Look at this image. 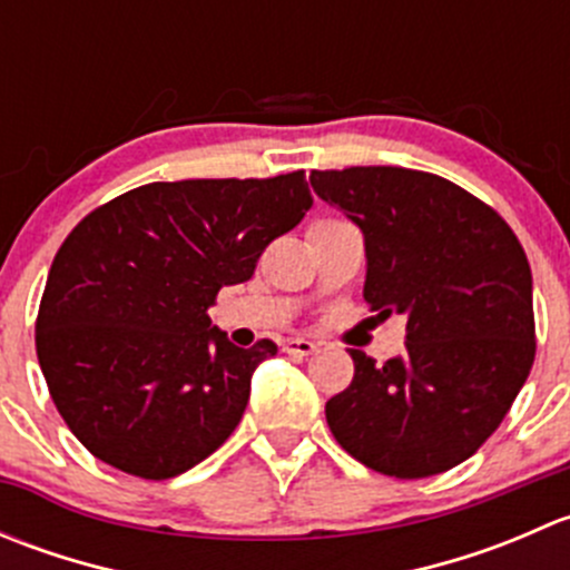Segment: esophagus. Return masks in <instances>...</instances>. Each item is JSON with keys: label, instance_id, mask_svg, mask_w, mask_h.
Segmentation results:
<instances>
[{"label": "esophagus", "instance_id": "1", "mask_svg": "<svg viewBox=\"0 0 570 570\" xmlns=\"http://www.w3.org/2000/svg\"><path fill=\"white\" fill-rule=\"evenodd\" d=\"M284 353H289V355H314L317 353V344L314 342H308V338H286L284 342Z\"/></svg>", "mask_w": 570, "mask_h": 570}]
</instances>
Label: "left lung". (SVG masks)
Returning <instances> with one entry per match:
<instances>
[{
    "mask_svg": "<svg viewBox=\"0 0 570 570\" xmlns=\"http://www.w3.org/2000/svg\"><path fill=\"white\" fill-rule=\"evenodd\" d=\"M364 232V301L407 317L402 358L350 350L353 383L325 405L344 452L396 480L450 471L508 416L534 361L532 273L485 200L424 170H312Z\"/></svg>",
    "mask_w": 570,
    "mask_h": 570,
    "instance_id": "8db88e82",
    "label": "left lung"
}]
</instances>
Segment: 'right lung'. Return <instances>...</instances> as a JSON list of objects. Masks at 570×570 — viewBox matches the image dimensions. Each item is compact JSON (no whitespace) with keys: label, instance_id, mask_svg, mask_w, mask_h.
<instances>
[{"label":"right lung","instance_id":"obj_1","mask_svg":"<svg viewBox=\"0 0 570 570\" xmlns=\"http://www.w3.org/2000/svg\"><path fill=\"white\" fill-rule=\"evenodd\" d=\"M306 174L154 181L73 226L36 320L46 386L71 433L142 480L209 458L243 419L262 338L243 350L209 306L312 209Z\"/></svg>","mask_w":570,"mask_h":570}]
</instances>
